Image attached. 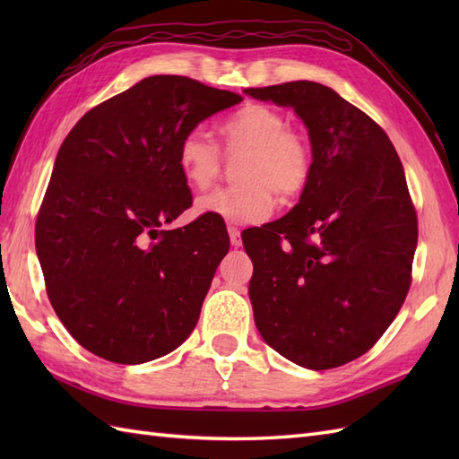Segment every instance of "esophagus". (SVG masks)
Here are the masks:
<instances>
[{"mask_svg": "<svg viewBox=\"0 0 459 459\" xmlns=\"http://www.w3.org/2000/svg\"><path fill=\"white\" fill-rule=\"evenodd\" d=\"M229 237H230V245L232 247H240L242 245V238H240V230L237 227H229Z\"/></svg>", "mask_w": 459, "mask_h": 459, "instance_id": "esophagus-1", "label": "esophagus"}]
</instances>
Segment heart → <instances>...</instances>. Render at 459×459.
Segmentation results:
<instances>
[{
	"label": "heart",
	"instance_id": "obj_1",
	"mask_svg": "<svg viewBox=\"0 0 459 459\" xmlns=\"http://www.w3.org/2000/svg\"><path fill=\"white\" fill-rule=\"evenodd\" d=\"M222 152L238 155V183L204 195L199 212L214 214L235 224L264 221L280 203H291L306 193L314 178L316 153L306 132L288 126L286 116L266 104H247L221 124ZM222 152L209 132L195 126L178 145L179 171L195 191H207L222 171Z\"/></svg>",
	"mask_w": 459,
	"mask_h": 459
}]
</instances>
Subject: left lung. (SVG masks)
<instances>
[{
	"label": "left lung",
	"instance_id": "obj_1",
	"mask_svg": "<svg viewBox=\"0 0 459 459\" xmlns=\"http://www.w3.org/2000/svg\"><path fill=\"white\" fill-rule=\"evenodd\" d=\"M245 92L291 106L316 153L296 207L242 232L256 327L291 363L341 367L377 343L411 288L418 219L401 158L385 130L329 86L294 81Z\"/></svg>",
	"mask_w": 459,
	"mask_h": 459
}]
</instances>
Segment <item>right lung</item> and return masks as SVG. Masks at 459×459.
I'll return each instance as SVG.
<instances>
[{"label": "right lung", "instance_id": "right-lung-1", "mask_svg": "<svg viewBox=\"0 0 459 459\" xmlns=\"http://www.w3.org/2000/svg\"><path fill=\"white\" fill-rule=\"evenodd\" d=\"M240 100L187 76H148L68 132L35 247L55 314L91 353L140 365L168 355L197 325L229 235L212 214L163 229L193 204L178 145Z\"/></svg>", "mask_w": 459, "mask_h": 459}]
</instances>
